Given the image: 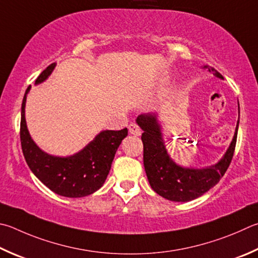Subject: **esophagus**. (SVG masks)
I'll return each mask as SVG.
<instances>
[{"label": "esophagus", "mask_w": 258, "mask_h": 258, "mask_svg": "<svg viewBox=\"0 0 258 258\" xmlns=\"http://www.w3.org/2000/svg\"><path fill=\"white\" fill-rule=\"evenodd\" d=\"M128 130H130V133L135 135V137H140V135L142 134L141 128H140L135 123H131L130 126H128Z\"/></svg>", "instance_id": "34e87169"}]
</instances>
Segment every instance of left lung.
Here are the masks:
<instances>
[{"label":"left lung","instance_id":"8db88e82","mask_svg":"<svg viewBox=\"0 0 258 258\" xmlns=\"http://www.w3.org/2000/svg\"><path fill=\"white\" fill-rule=\"evenodd\" d=\"M209 71H212L217 78L223 79L213 68H209ZM137 123L143 131L141 137L143 142V163L151 188L169 201L188 202L202 196L217 185L227 171L235 152L239 119L237 121L235 135L224 156L215 165L200 169L181 167L170 158L163 142L162 128L159 123L158 114L139 115Z\"/></svg>","mask_w":258,"mask_h":258}]
</instances>
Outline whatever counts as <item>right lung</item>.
Returning <instances> with one entry per match:
<instances>
[{"label":"right lung","instance_id":"obj_1","mask_svg":"<svg viewBox=\"0 0 258 258\" xmlns=\"http://www.w3.org/2000/svg\"><path fill=\"white\" fill-rule=\"evenodd\" d=\"M56 67V63L41 72L36 84L44 82ZM28 87L21 106L20 140L23 156L38 179L50 190L65 198H83L95 193L104 185L109 174L115 153L123 139L127 137V128L120 131H101L81 151L69 157H57L43 151L31 139L27 127L25 107Z\"/></svg>","mask_w":258,"mask_h":258}]
</instances>
